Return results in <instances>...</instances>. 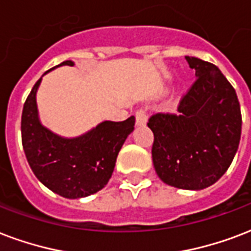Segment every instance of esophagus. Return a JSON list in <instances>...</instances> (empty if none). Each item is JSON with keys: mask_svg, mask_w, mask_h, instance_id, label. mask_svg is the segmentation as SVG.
Returning <instances> with one entry per match:
<instances>
[{"mask_svg": "<svg viewBox=\"0 0 251 251\" xmlns=\"http://www.w3.org/2000/svg\"><path fill=\"white\" fill-rule=\"evenodd\" d=\"M147 122V113L145 109H139L135 113V124L137 126H143L146 125Z\"/></svg>", "mask_w": 251, "mask_h": 251, "instance_id": "34e87169", "label": "esophagus"}]
</instances>
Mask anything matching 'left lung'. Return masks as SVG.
<instances>
[{
    "label": "left lung",
    "instance_id": "left-lung-1",
    "mask_svg": "<svg viewBox=\"0 0 251 251\" xmlns=\"http://www.w3.org/2000/svg\"><path fill=\"white\" fill-rule=\"evenodd\" d=\"M185 59L198 79L177 113H156L147 126L154 133L151 154L160 180L199 191L215 184L232 164L242 117L236 91L221 71L198 57Z\"/></svg>",
    "mask_w": 251,
    "mask_h": 251
}]
</instances>
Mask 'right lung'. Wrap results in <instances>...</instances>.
<instances>
[{"mask_svg":"<svg viewBox=\"0 0 251 251\" xmlns=\"http://www.w3.org/2000/svg\"><path fill=\"white\" fill-rule=\"evenodd\" d=\"M60 66L72 67L75 63L66 60L56 67ZM41 81L42 77L26 99L21 121L22 145L34 175L63 198L80 199L99 192L112 177L118 152L134 130L135 118L104 121L75 138L60 137L39 120L36 91Z\"/></svg>","mask_w":251,"mask_h":251,"instance_id":"add662e5","label":"right lung"}]
</instances>
